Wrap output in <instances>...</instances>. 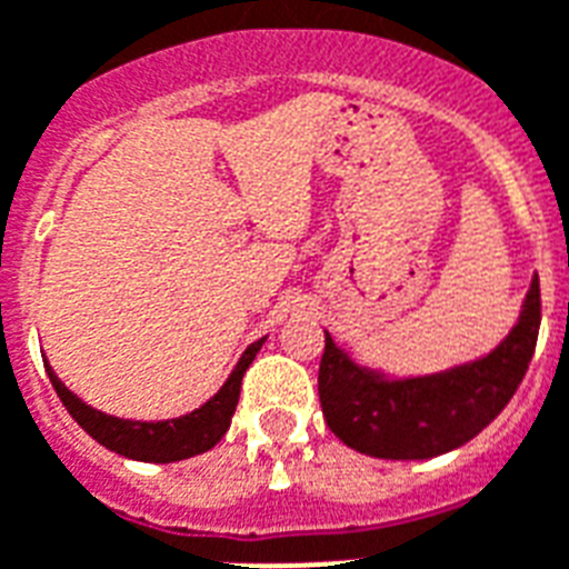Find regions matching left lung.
<instances>
[{"label": "left lung", "mask_w": 569, "mask_h": 569, "mask_svg": "<svg viewBox=\"0 0 569 569\" xmlns=\"http://www.w3.org/2000/svg\"><path fill=\"white\" fill-rule=\"evenodd\" d=\"M541 328V288L532 276L506 340L471 363L419 378H392L349 358L331 335L319 363V403L337 439L378 459H430L462 448L518 392Z\"/></svg>", "instance_id": "left-lung-1"}]
</instances>
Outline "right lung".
<instances>
[{
  "label": "right lung",
  "mask_w": 569,
  "mask_h": 569,
  "mask_svg": "<svg viewBox=\"0 0 569 569\" xmlns=\"http://www.w3.org/2000/svg\"><path fill=\"white\" fill-rule=\"evenodd\" d=\"M267 337L256 340L252 346H247V351L241 355V360L234 363L232 375L227 378V383L197 410L186 412L180 419H166V421H133V419H116V416H107V412L96 410L83 403L81 398L66 389L63 380L54 375V369L46 360V372H49L51 387L58 392V398L63 401V407L69 410L78 425L87 430L98 445L116 450L127 459H139V462H180V459L197 457V453H206L214 445L223 439V433L232 425V412L238 407V396H241V380L243 372L250 369V363L256 360L258 349L264 346Z\"/></svg>",
  "instance_id": "add662e5"
}]
</instances>
